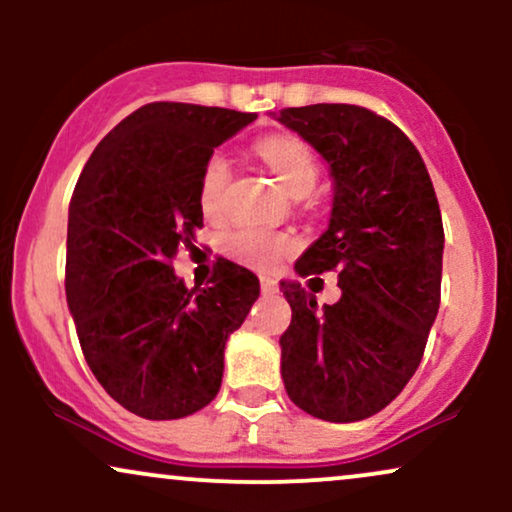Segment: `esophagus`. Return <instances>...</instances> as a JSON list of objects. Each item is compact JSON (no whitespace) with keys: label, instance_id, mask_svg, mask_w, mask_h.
<instances>
[{"label":"esophagus","instance_id":"esophagus-1","mask_svg":"<svg viewBox=\"0 0 512 512\" xmlns=\"http://www.w3.org/2000/svg\"><path fill=\"white\" fill-rule=\"evenodd\" d=\"M260 286H262L264 293H274L276 291V281L272 279V276H262Z\"/></svg>","mask_w":512,"mask_h":512}]
</instances>
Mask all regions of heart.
Here are the masks:
<instances>
[{
	"mask_svg": "<svg viewBox=\"0 0 512 512\" xmlns=\"http://www.w3.org/2000/svg\"><path fill=\"white\" fill-rule=\"evenodd\" d=\"M257 154L269 170L276 175L286 192L293 197H305L315 187L317 158L308 144L296 137H267L257 144ZM228 180H231V163L226 154H211L199 178V207L204 216L216 219L221 216L226 202ZM223 250L228 257L255 269H272L293 252V238L286 233L260 231V228H236L223 238Z\"/></svg>",
	"mask_w": 512,
	"mask_h": 512,
	"instance_id": "heart-1",
	"label": "heart"
}]
</instances>
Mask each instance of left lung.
Listing matches in <instances>:
<instances>
[{
	"label": "left lung",
	"mask_w": 512,
	"mask_h": 512,
	"mask_svg": "<svg viewBox=\"0 0 512 512\" xmlns=\"http://www.w3.org/2000/svg\"><path fill=\"white\" fill-rule=\"evenodd\" d=\"M274 117L325 158L334 180L330 226L296 272H334L342 289L317 308L298 281H281L291 305L281 378L296 407L351 424L385 409L424 356L443 274L436 190L407 134L373 110L317 103Z\"/></svg>",
	"instance_id": "obj_1"
}]
</instances>
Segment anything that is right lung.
<instances>
[{"label": "right lung", "instance_id": "obj_1", "mask_svg": "<svg viewBox=\"0 0 512 512\" xmlns=\"http://www.w3.org/2000/svg\"><path fill=\"white\" fill-rule=\"evenodd\" d=\"M255 113L149 103L110 129L69 202L67 289L81 351L103 390L151 421L207 407L226 339L260 296L257 276L219 257L204 289L173 272L202 228L199 178Z\"/></svg>", "mask_w": 512, "mask_h": 512}]
</instances>
